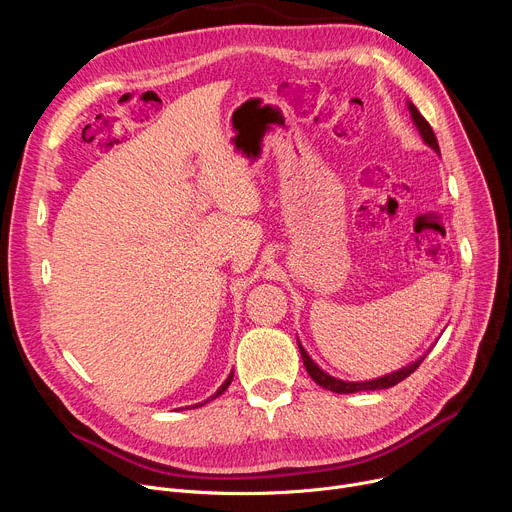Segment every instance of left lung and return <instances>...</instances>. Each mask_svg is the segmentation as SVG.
<instances>
[{
	"instance_id": "obj_1",
	"label": "left lung",
	"mask_w": 512,
	"mask_h": 512,
	"mask_svg": "<svg viewBox=\"0 0 512 512\" xmlns=\"http://www.w3.org/2000/svg\"><path fill=\"white\" fill-rule=\"evenodd\" d=\"M409 110H411V118H413L415 126H417V128H419V132H421L423 141H425L429 147H432L436 153H440L438 139H436V134H434L432 126L427 124V120L421 116V112L417 110V107H415L413 103H409ZM299 351H301L303 363H305V367H307V373L311 375V380H313L315 384H319L321 388L332 390V392H336V394H353V392H361V390H382V388H392V386H396L398 382H402L405 378H409V375H411V373H413V371L423 363V359H425V357H421V359H419V361H415L413 365L402 367V369H398V371H394V373L384 375V378L371 380V382H342V380L332 378V375H328L326 371H321V369L313 363V359L307 355V351H305V348H303L301 344H299Z\"/></svg>"
}]
</instances>
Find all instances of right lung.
Segmentation results:
<instances>
[{"instance_id": "obj_1", "label": "right lung", "mask_w": 512, "mask_h": 512, "mask_svg": "<svg viewBox=\"0 0 512 512\" xmlns=\"http://www.w3.org/2000/svg\"><path fill=\"white\" fill-rule=\"evenodd\" d=\"M230 382H232V373H230V375H228V380H226V382H224V384H222V388H220V390H218V392H215V394H213V396H211V398H207V400H205V402H209V400H213V398H218V396H220V394H222V392H224V390H226V388H228V386H230ZM205 402H201V405H193V409H197V407H203V405H205Z\"/></svg>"}]
</instances>
